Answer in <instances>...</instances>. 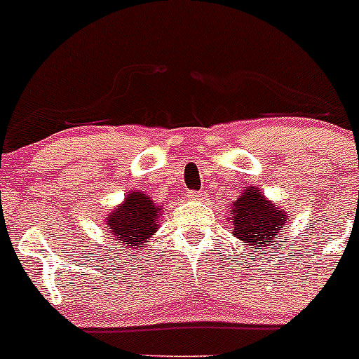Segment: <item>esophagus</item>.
Masks as SVG:
<instances>
[{
    "label": "esophagus",
    "instance_id": "34e87169",
    "mask_svg": "<svg viewBox=\"0 0 359 359\" xmlns=\"http://www.w3.org/2000/svg\"><path fill=\"white\" fill-rule=\"evenodd\" d=\"M187 196H189L191 200H202L203 196H205V193H203V191H191Z\"/></svg>",
    "mask_w": 359,
    "mask_h": 359
}]
</instances>
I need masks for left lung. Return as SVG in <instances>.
<instances>
[{"label":"left lung","mask_w":359,"mask_h":359,"mask_svg":"<svg viewBox=\"0 0 359 359\" xmlns=\"http://www.w3.org/2000/svg\"><path fill=\"white\" fill-rule=\"evenodd\" d=\"M229 219H232L233 236L237 239L262 251H266L267 246L276 250L278 237H281L283 225L287 223L285 212L267 202L257 187L244 191L233 203Z\"/></svg>","instance_id":"1"}]
</instances>
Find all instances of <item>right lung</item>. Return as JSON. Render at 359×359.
Masks as SVG:
<instances>
[{
    "instance_id": "1",
    "label": "right lung",
    "mask_w": 359,
    "mask_h": 359,
    "mask_svg": "<svg viewBox=\"0 0 359 359\" xmlns=\"http://www.w3.org/2000/svg\"><path fill=\"white\" fill-rule=\"evenodd\" d=\"M159 216V207L149 196L143 193H129L126 202L109 214L106 225L111 230L113 239L126 248L138 250L143 243H149L150 236H154Z\"/></svg>"
}]
</instances>
